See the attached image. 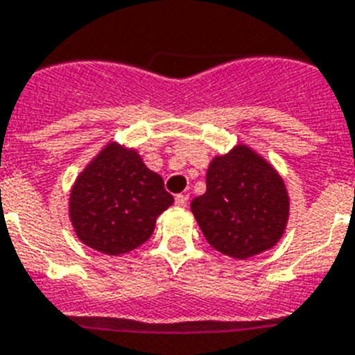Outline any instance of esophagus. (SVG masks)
Returning <instances> with one entry per match:
<instances>
[{"label": "esophagus", "mask_w": 355, "mask_h": 355, "mask_svg": "<svg viewBox=\"0 0 355 355\" xmlns=\"http://www.w3.org/2000/svg\"><path fill=\"white\" fill-rule=\"evenodd\" d=\"M187 195L186 193H180V195H177V197H175V204H177V206H180V207H184L187 204Z\"/></svg>", "instance_id": "1"}]
</instances>
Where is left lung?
I'll list each match as a JSON object with an SVG mask.
<instances>
[{
	"mask_svg": "<svg viewBox=\"0 0 355 355\" xmlns=\"http://www.w3.org/2000/svg\"><path fill=\"white\" fill-rule=\"evenodd\" d=\"M191 213L217 252L250 259L281 241L290 217V195L279 171L246 144L217 155L207 166L206 193Z\"/></svg>",
	"mask_w": 355,
	"mask_h": 355,
	"instance_id": "8db88e82",
	"label": "left lung"
}]
</instances>
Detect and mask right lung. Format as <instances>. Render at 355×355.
<instances>
[{"instance_id":"1","label":"right lung","mask_w":355,"mask_h":355,"mask_svg":"<svg viewBox=\"0 0 355 355\" xmlns=\"http://www.w3.org/2000/svg\"><path fill=\"white\" fill-rule=\"evenodd\" d=\"M171 204L162 177L137 149L109 142L74 180L69 218L80 243L116 257L142 246Z\"/></svg>"}]
</instances>
